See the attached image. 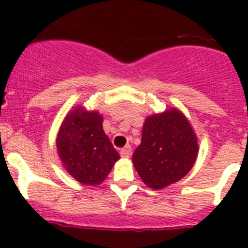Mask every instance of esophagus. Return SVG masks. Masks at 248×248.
<instances>
[{
	"label": "esophagus",
	"instance_id": "esophagus-1",
	"mask_svg": "<svg viewBox=\"0 0 248 248\" xmlns=\"http://www.w3.org/2000/svg\"><path fill=\"white\" fill-rule=\"evenodd\" d=\"M120 155L122 157H130L131 155V146L130 145H126L120 150Z\"/></svg>",
	"mask_w": 248,
	"mask_h": 248
}]
</instances>
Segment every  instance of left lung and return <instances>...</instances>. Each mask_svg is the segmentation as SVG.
<instances>
[{
  "label": "left lung",
  "mask_w": 248,
  "mask_h": 248,
  "mask_svg": "<svg viewBox=\"0 0 248 248\" xmlns=\"http://www.w3.org/2000/svg\"><path fill=\"white\" fill-rule=\"evenodd\" d=\"M196 156L198 141L190 123L180 111L170 109L145 120L133 163L149 187L163 189L183 179Z\"/></svg>",
  "instance_id": "obj_1"
}]
</instances>
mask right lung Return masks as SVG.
<instances>
[{
    "label": "right lung",
    "mask_w": 248,
    "mask_h": 248,
    "mask_svg": "<svg viewBox=\"0 0 248 248\" xmlns=\"http://www.w3.org/2000/svg\"><path fill=\"white\" fill-rule=\"evenodd\" d=\"M97 111L76 109L67 115L57 137V149L67 171L84 185H98L120 159Z\"/></svg>",
    "instance_id": "add662e5"
}]
</instances>
